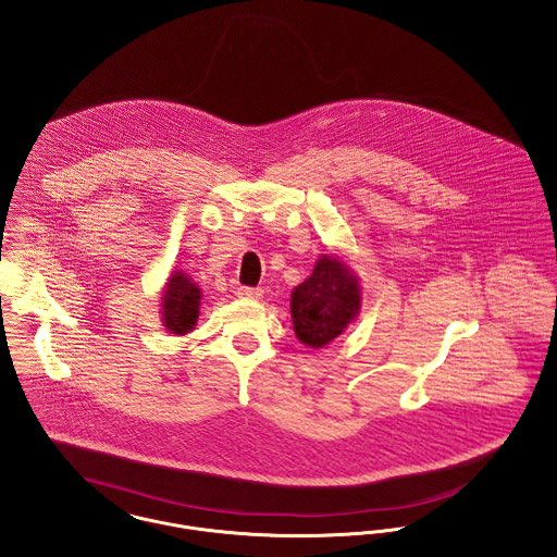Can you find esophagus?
<instances>
[{"label":"esophagus","mask_w":557,"mask_h":557,"mask_svg":"<svg viewBox=\"0 0 557 557\" xmlns=\"http://www.w3.org/2000/svg\"><path fill=\"white\" fill-rule=\"evenodd\" d=\"M237 296H239V298L257 300V298H261L262 290L261 288H250V286H239V288H237Z\"/></svg>","instance_id":"34e87169"}]
</instances>
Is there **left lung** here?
<instances>
[{
  "instance_id": "left-lung-1",
  "label": "left lung",
  "mask_w": 557,
  "mask_h": 557,
  "mask_svg": "<svg viewBox=\"0 0 557 557\" xmlns=\"http://www.w3.org/2000/svg\"><path fill=\"white\" fill-rule=\"evenodd\" d=\"M360 284L354 271L336 257H322L313 273L298 284L290 298L296 336L320 349L341 336L360 313Z\"/></svg>"
}]
</instances>
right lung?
Returning <instances> with one entry per match:
<instances>
[{"label": "right lung", "instance_id": "add662e5", "mask_svg": "<svg viewBox=\"0 0 557 557\" xmlns=\"http://www.w3.org/2000/svg\"><path fill=\"white\" fill-rule=\"evenodd\" d=\"M199 298H201L199 288L185 273L176 271L168 280L164 295H162V315H164V326L172 334H187L191 327L196 326Z\"/></svg>", "mask_w": 557, "mask_h": 557}]
</instances>
